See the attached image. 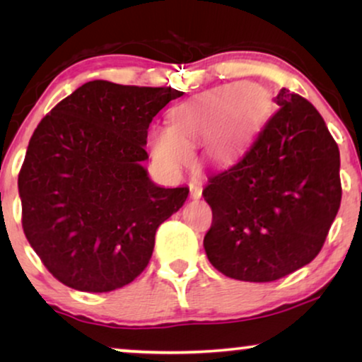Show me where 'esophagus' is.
<instances>
[{"label": "esophagus", "mask_w": 362, "mask_h": 362, "mask_svg": "<svg viewBox=\"0 0 362 362\" xmlns=\"http://www.w3.org/2000/svg\"><path fill=\"white\" fill-rule=\"evenodd\" d=\"M202 196V187L199 185H191V197L192 199H199Z\"/></svg>", "instance_id": "34e87169"}]
</instances>
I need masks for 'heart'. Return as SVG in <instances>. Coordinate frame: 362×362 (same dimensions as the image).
I'll list each match as a JSON object with an SVG mask.
<instances>
[{"mask_svg":"<svg viewBox=\"0 0 362 362\" xmlns=\"http://www.w3.org/2000/svg\"><path fill=\"white\" fill-rule=\"evenodd\" d=\"M265 90L249 82L221 87L171 112V128L158 127L151 133V155L161 168L176 171L189 165L191 148L220 130L207 143V153L217 163L232 160L250 132L269 110Z\"/></svg>","mask_w":362,"mask_h":362,"instance_id":"obj_1","label":"heart"}]
</instances>
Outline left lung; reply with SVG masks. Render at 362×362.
I'll return each mask as SVG.
<instances>
[{
  "label": "left lung",
  "instance_id": "obj_1",
  "mask_svg": "<svg viewBox=\"0 0 362 362\" xmlns=\"http://www.w3.org/2000/svg\"><path fill=\"white\" fill-rule=\"evenodd\" d=\"M275 102L249 151L202 191L212 209L207 259L242 281H274L310 264L341 204L339 150L323 117L286 88Z\"/></svg>",
  "mask_w": 362,
  "mask_h": 362
}]
</instances>
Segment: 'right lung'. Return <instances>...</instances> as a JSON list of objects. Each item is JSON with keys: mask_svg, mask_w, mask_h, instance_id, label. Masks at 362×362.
Wrapping results in <instances>:
<instances>
[{"mask_svg": "<svg viewBox=\"0 0 362 362\" xmlns=\"http://www.w3.org/2000/svg\"><path fill=\"white\" fill-rule=\"evenodd\" d=\"M181 95L92 81L34 130L18 176L23 230L64 285L103 293L146 269L156 229L189 194L156 186L141 165L153 117Z\"/></svg>", "mask_w": 362, "mask_h": 362, "instance_id": "obj_1", "label": "right lung"}]
</instances>
